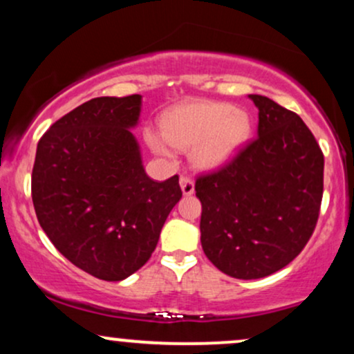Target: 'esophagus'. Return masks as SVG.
Returning <instances> with one entry per match:
<instances>
[{
    "label": "esophagus",
    "instance_id": "34e87169",
    "mask_svg": "<svg viewBox=\"0 0 354 354\" xmlns=\"http://www.w3.org/2000/svg\"><path fill=\"white\" fill-rule=\"evenodd\" d=\"M180 186H181V191H183V194H185V196H189V194L194 193V183L188 176H181L180 178Z\"/></svg>",
    "mask_w": 354,
    "mask_h": 354
}]
</instances>
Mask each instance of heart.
Masks as SVG:
<instances>
[{"label": "heart", "mask_w": 354, "mask_h": 354, "mask_svg": "<svg viewBox=\"0 0 354 354\" xmlns=\"http://www.w3.org/2000/svg\"><path fill=\"white\" fill-rule=\"evenodd\" d=\"M251 135V118L245 109L219 101H193L169 109L161 131L146 129L145 140L160 156L173 160L174 148L191 149L193 165L216 169L230 163Z\"/></svg>", "instance_id": "1"}]
</instances>
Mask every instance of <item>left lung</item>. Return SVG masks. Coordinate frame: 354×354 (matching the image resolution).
I'll return each mask as SVG.
<instances>
[{
	"mask_svg": "<svg viewBox=\"0 0 354 354\" xmlns=\"http://www.w3.org/2000/svg\"><path fill=\"white\" fill-rule=\"evenodd\" d=\"M258 136L218 171L196 180L201 246L225 274L265 278L290 265L315 231L324 156L296 113L261 95Z\"/></svg>",
	"mask_w": 354,
	"mask_h": 354,
	"instance_id": "obj_1",
	"label": "left lung"
}]
</instances>
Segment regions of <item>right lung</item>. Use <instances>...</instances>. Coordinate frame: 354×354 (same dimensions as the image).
Here are the masks:
<instances>
[{
	"mask_svg": "<svg viewBox=\"0 0 354 354\" xmlns=\"http://www.w3.org/2000/svg\"><path fill=\"white\" fill-rule=\"evenodd\" d=\"M141 96L93 98L51 124L36 148L31 196L56 250L80 270L121 281L151 258L178 174L153 181L131 129Z\"/></svg>",
	"mask_w": 354,
	"mask_h": 354,
	"instance_id": "1",
	"label": "right lung"
}]
</instances>
